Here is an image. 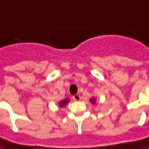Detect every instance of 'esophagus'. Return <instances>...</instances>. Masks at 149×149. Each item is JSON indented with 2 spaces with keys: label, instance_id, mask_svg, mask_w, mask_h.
Wrapping results in <instances>:
<instances>
[{
  "label": "esophagus",
  "instance_id": "obj_1",
  "mask_svg": "<svg viewBox=\"0 0 149 149\" xmlns=\"http://www.w3.org/2000/svg\"><path fill=\"white\" fill-rule=\"evenodd\" d=\"M73 100H74V101H79V100H81V97H80L79 95H75L73 96Z\"/></svg>",
  "mask_w": 149,
  "mask_h": 149
}]
</instances>
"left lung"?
<instances>
[{
	"instance_id": "obj_1",
	"label": "left lung",
	"mask_w": 149,
	"mask_h": 149,
	"mask_svg": "<svg viewBox=\"0 0 149 149\" xmlns=\"http://www.w3.org/2000/svg\"><path fill=\"white\" fill-rule=\"evenodd\" d=\"M90 102H91V103H93V104H95V98L91 99V100H90Z\"/></svg>"
}]
</instances>
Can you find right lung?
Wrapping results in <instances>:
<instances>
[{
    "instance_id": "obj_1",
    "label": "right lung",
    "mask_w": 149,
    "mask_h": 149,
    "mask_svg": "<svg viewBox=\"0 0 149 149\" xmlns=\"http://www.w3.org/2000/svg\"><path fill=\"white\" fill-rule=\"evenodd\" d=\"M68 103H69V99H65V100L60 101V103H59V106H60V107H64V106L66 105V104H68Z\"/></svg>"
}]
</instances>
